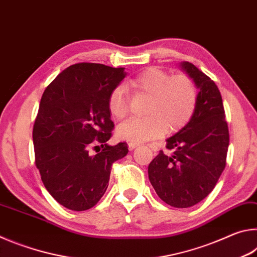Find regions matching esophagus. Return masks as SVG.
Wrapping results in <instances>:
<instances>
[{
	"mask_svg": "<svg viewBox=\"0 0 257 257\" xmlns=\"http://www.w3.org/2000/svg\"><path fill=\"white\" fill-rule=\"evenodd\" d=\"M137 147H138V144H129L128 145L129 151H134L135 149H137Z\"/></svg>",
	"mask_w": 257,
	"mask_h": 257,
	"instance_id": "esophagus-1",
	"label": "esophagus"
}]
</instances>
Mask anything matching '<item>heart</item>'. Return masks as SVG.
Segmentation results:
<instances>
[{
    "instance_id": "heart-1",
    "label": "heart",
    "mask_w": 257,
    "mask_h": 257,
    "mask_svg": "<svg viewBox=\"0 0 257 257\" xmlns=\"http://www.w3.org/2000/svg\"><path fill=\"white\" fill-rule=\"evenodd\" d=\"M135 95H145L143 118H132L120 123L116 136L130 144L160 137L167 130L175 133L188 123L196 107L194 82L184 75L171 76L160 68L151 67L128 81ZM107 107L114 119H123L129 112V95L124 85L111 90Z\"/></svg>"
}]
</instances>
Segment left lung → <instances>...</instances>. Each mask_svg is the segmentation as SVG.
<instances>
[{
	"label": "left lung",
	"mask_w": 257,
	"mask_h": 257,
	"mask_svg": "<svg viewBox=\"0 0 257 257\" xmlns=\"http://www.w3.org/2000/svg\"><path fill=\"white\" fill-rule=\"evenodd\" d=\"M198 89L196 107L184 128L167 139V155L160 151L149 165V178L168 205L186 208L203 201L225 168L229 130L220 90L214 81L189 62L179 64Z\"/></svg>",
	"instance_id": "8db88e82"
}]
</instances>
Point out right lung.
Listing matches in <instances>:
<instances>
[{
    "instance_id": "1",
    "label": "right lung",
    "mask_w": 257,
    "mask_h": 257,
    "mask_svg": "<svg viewBox=\"0 0 257 257\" xmlns=\"http://www.w3.org/2000/svg\"><path fill=\"white\" fill-rule=\"evenodd\" d=\"M125 75L124 68L77 63L43 93L33 129L36 167L51 196L69 210L96 205L106 191L113 162L128 154L124 143H106L114 127L107 98ZM93 144L102 147L96 155L89 151Z\"/></svg>"
}]
</instances>
